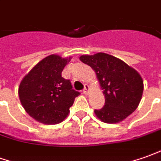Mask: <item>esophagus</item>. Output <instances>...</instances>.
Returning <instances> with one entry per match:
<instances>
[{
    "instance_id": "34e87169",
    "label": "esophagus",
    "mask_w": 161,
    "mask_h": 161,
    "mask_svg": "<svg viewBox=\"0 0 161 161\" xmlns=\"http://www.w3.org/2000/svg\"><path fill=\"white\" fill-rule=\"evenodd\" d=\"M88 91H89V86L87 85V84H85L84 85V88H83V94H85V95H87V93H88Z\"/></svg>"
}]
</instances>
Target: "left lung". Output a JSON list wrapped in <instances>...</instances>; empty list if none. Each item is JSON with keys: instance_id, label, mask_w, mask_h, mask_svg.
Instances as JSON below:
<instances>
[{"instance_id": "1", "label": "left lung", "mask_w": 161, "mask_h": 161, "mask_svg": "<svg viewBox=\"0 0 161 161\" xmlns=\"http://www.w3.org/2000/svg\"><path fill=\"white\" fill-rule=\"evenodd\" d=\"M80 61L91 66L105 95V104L95 109L96 116L107 124L125 119L138 108L144 84L140 74L117 58L106 53L82 55Z\"/></svg>"}]
</instances>
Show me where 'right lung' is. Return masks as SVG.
Returning a JSON list of instances; mask_svg holds the SVG:
<instances>
[{
	"mask_svg": "<svg viewBox=\"0 0 161 161\" xmlns=\"http://www.w3.org/2000/svg\"><path fill=\"white\" fill-rule=\"evenodd\" d=\"M69 58L50 55L42 59L23 79L19 98L26 112L45 125L59 124L69 113L80 92L73 89L69 80L62 77V71Z\"/></svg>",
	"mask_w": 161,
	"mask_h": 161,
	"instance_id": "1",
	"label": "right lung"
}]
</instances>
